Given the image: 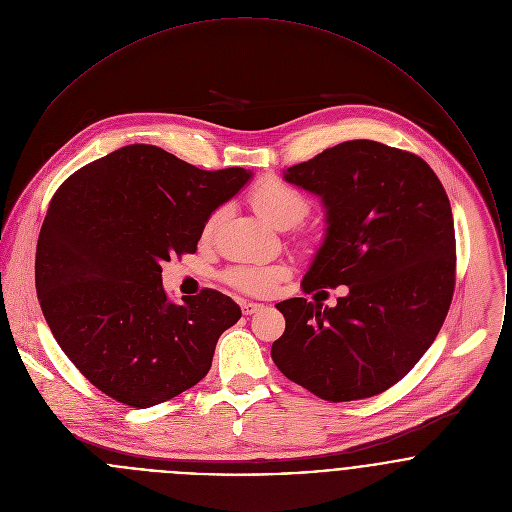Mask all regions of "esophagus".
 <instances>
[{"instance_id":"esophagus-1","label":"esophagus","mask_w":512,"mask_h":512,"mask_svg":"<svg viewBox=\"0 0 512 512\" xmlns=\"http://www.w3.org/2000/svg\"><path fill=\"white\" fill-rule=\"evenodd\" d=\"M240 307H242L244 315H252V313L260 311L264 305L262 303H254V301H240Z\"/></svg>"}]
</instances>
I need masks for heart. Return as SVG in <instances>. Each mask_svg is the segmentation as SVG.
<instances>
[{
    "instance_id": "obj_1",
    "label": "heart",
    "mask_w": 512,
    "mask_h": 512,
    "mask_svg": "<svg viewBox=\"0 0 512 512\" xmlns=\"http://www.w3.org/2000/svg\"><path fill=\"white\" fill-rule=\"evenodd\" d=\"M250 205L254 211L278 228H288L297 224L307 215L305 197L292 187L290 183L278 177H264L250 191ZM220 213H215L205 224V234H211L219 222ZM290 274L286 264H242L234 266L226 272V282L240 292L250 295H266L272 292L274 286Z\"/></svg>"
}]
</instances>
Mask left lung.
Wrapping results in <instances>:
<instances>
[{
    "instance_id": "left-lung-1",
    "label": "left lung",
    "mask_w": 512,
    "mask_h": 512,
    "mask_svg": "<svg viewBox=\"0 0 512 512\" xmlns=\"http://www.w3.org/2000/svg\"><path fill=\"white\" fill-rule=\"evenodd\" d=\"M325 209L303 292L347 286L335 307L292 297L272 361L329 402L384 392L430 349L455 286L449 199L418 155L370 140L329 147L284 171Z\"/></svg>"
}]
</instances>
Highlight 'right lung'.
Segmentation results:
<instances>
[{
	"instance_id": "add662e5",
	"label": "right lung",
	"mask_w": 512,
	"mask_h": 512,
	"mask_svg": "<svg viewBox=\"0 0 512 512\" xmlns=\"http://www.w3.org/2000/svg\"><path fill=\"white\" fill-rule=\"evenodd\" d=\"M252 175L132 144L59 187L37 242V297L59 347L98 390L149 408L205 378L242 311L215 290L171 301L161 264L193 254L207 220Z\"/></svg>"
}]
</instances>
